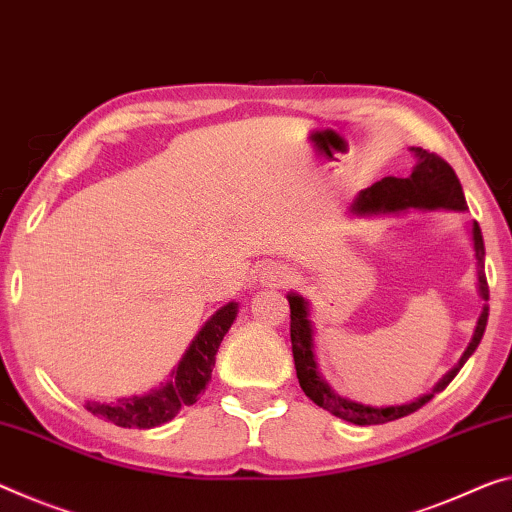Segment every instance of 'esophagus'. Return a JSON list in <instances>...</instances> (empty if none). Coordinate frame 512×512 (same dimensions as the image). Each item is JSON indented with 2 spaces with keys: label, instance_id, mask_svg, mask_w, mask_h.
<instances>
[{
  "label": "esophagus",
  "instance_id": "obj_1",
  "mask_svg": "<svg viewBox=\"0 0 512 512\" xmlns=\"http://www.w3.org/2000/svg\"><path fill=\"white\" fill-rule=\"evenodd\" d=\"M262 278L269 282V285L285 287L291 280H294V271L287 269V266H282V264H269V266H264Z\"/></svg>",
  "mask_w": 512,
  "mask_h": 512
}]
</instances>
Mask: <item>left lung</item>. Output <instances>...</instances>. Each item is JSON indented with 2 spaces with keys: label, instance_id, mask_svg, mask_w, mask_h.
Masks as SVG:
<instances>
[{
  "label": "left lung",
  "instance_id": "8db88e82",
  "mask_svg": "<svg viewBox=\"0 0 512 512\" xmlns=\"http://www.w3.org/2000/svg\"><path fill=\"white\" fill-rule=\"evenodd\" d=\"M412 157H415V168L408 177H385V180L376 182L369 189L358 193V198L353 200V205L348 212L358 218H371V216H389V214H405L408 209H419V212H433V209H451V212H467L465 193H462L460 180L453 173V168L446 164L437 154L410 148ZM469 234H472V248L476 257V291L483 300L481 314L474 326V335L469 339L465 353L460 355L458 364L449 369L444 376L437 380L435 387L428 394H421L419 399L401 405H364L358 401L339 396L332 389L326 378L321 376L319 362H316L314 351V323L310 319V300L303 298L296 291H289V310H291V353H294L296 364V376L300 389L305 396L319 405V408L328 410L330 415H335L344 421H351L355 426H373V424H387V421L401 419L410 412L419 410L421 405H426L433 399L437 392L451 383L458 376L472 353L478 348L483 339L485 326H488V280H485V246H483V234L476 221L469 223Z\"/></svg>",
  "mask_w": 512,
  "mask_h": 512
}]
</instances>
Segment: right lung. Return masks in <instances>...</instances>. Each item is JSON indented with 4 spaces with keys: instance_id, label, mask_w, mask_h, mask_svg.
<instances>
[{
    "instance_id": "right-lung-1",
    "label": "right lung",
    "mask_w": 512,
    "mask_h": 512,
    "mask_svg": "<svg viewBox=\"0 0 512 512\" xmlns=\"http://www.w3.org/2000/svg\"><path fill=\"white\" fill-rule=\"evenodd\" d=\"M237 314L239 303L232 300L209 316L198 335L191 339L180 364L168 373V380L161 383V387L150 389L148 394L141 396L118 399L111 405L86 401L84 408L93 412L95 417H102L123 428H154L166 424L184 405L196 403L202 389L209 385L218 346H221L227 330L232 328V323L237 321Z\"/></svg>"
}]
</instances>
